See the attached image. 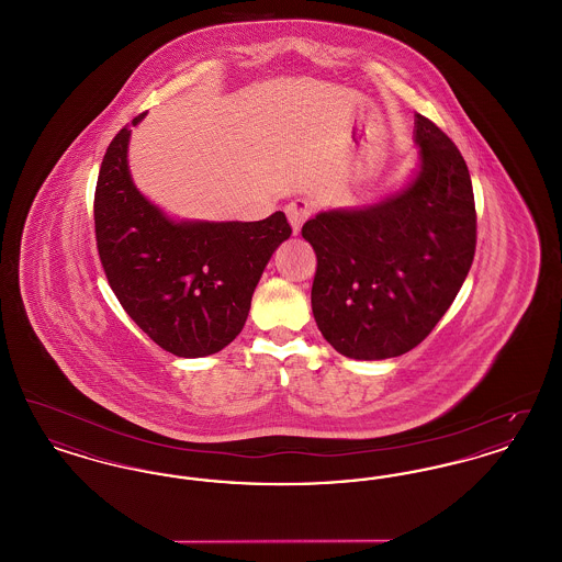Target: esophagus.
Returning <instances> with one entry per match:
<instances>
[{
	"mask_svg": "<svg viewBox=\"0 0 562 562\" xmlns=\"http://www.w3.org/2000/svg\"><path fill=\"white\" fill-rule=\"evenodd\" d=\"M314 213V204L307 198H294L286 204V216L293 225L294 232L301 229V225Z\"/></svg>",
	"mask_w": 562,
	"mask_h": 562,
	"instance_id": "obj_1",
	"label": "esophagus"
}]
</instances>
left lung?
<instances>
[{
    "label": "left lung",
    "mask_w": 562,
    "mask_h": 562,
    "mask_svg": "<svg viewBox=\"0 0 562 562\" xmlns=\"http://www.w3.org/2000/svg\"><path fill=\"white\" fill-rule=\"evenodd\" d=\"M422 168L362 211L310 218L301 234L318 266L312 310L322 337L356 360L417 348L451 307L476 252L470 170L453 140L415 115Z\"/></svg>",
    "instance_id": "8db88e82"
}]
</instances>
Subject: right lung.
<instances>
[{
  "label": "right lung",
  "mask_w": 562,
  "mask_h": 562,
  "mask_svg": "<svg viewBox=\"0 0 562 562\" xmlns=\"http://www.w3.org/2000/svg\"><path fill=\"white\" fill-rule=\"evenodd\" d=\"M128 138L124 126L109 143L94 191V234L109 286L161 349L211 356L240 335L269 257L293 229L284 213L252 223L166 218L134 188Z\"/></svg>",
  "instance_id": "right-lung-1"
}]
</instances>
